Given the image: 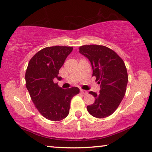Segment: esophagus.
<instances>
[{
	"mask_svg": "<svg viewBox=\"0 0 152 152\" xmlns=\"http://www.w3.org/2000/svg\"><path fill=\"white\" fill-rule=\"evenodd\" d=\"M80 93L82 94H83V95H87V94H88V92L86 90H83V89H81L80 90Z\"/></svg>",
	"mask_w": 152,
	"mask_h": 152,
	"instance_id": "34e87169",
	"label": "esophagus"
}]
</instances>
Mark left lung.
<instances>
[{"label": "left lung", "mask_w": 152, "mask_h": 152, "mask_svg": "<svg viewBox=\"0 0 152 152\" xmlns=\"http://www.w3.org/2000/svg\"><path fill=\"white\" fill-rule=\"evenodd\" d=\"M79 53L89 60L93 76L99 80V94L90 91L94 103L87 106V110L96 118H104L114 113L125 96L128 81L124 61L111 49L99 45L80 46Z\"/></svg>", "instance_id": "left-lung-1"}]
</instances>
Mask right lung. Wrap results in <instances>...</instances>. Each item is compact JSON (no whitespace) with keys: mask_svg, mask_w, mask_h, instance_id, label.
<instances>
[{"mask_svg":"<svg viewBox=\"0 0 152 152\" xmlns=\"http://www.w3.org/2000/svg\"><path fill=\"white\" fill-rule=\"evenodd\" d=\"M72 50L67 46L45 48L33 56L27 67L26 87L31 99L41 114L51 121L65 118L72 98L80 92L78 87L63 89L54 83L62 79L58 72Z\"/></svg>","mask_w":152,"mask_h":152,"instance_id":"1","label":"right lung"}]
</instances>
